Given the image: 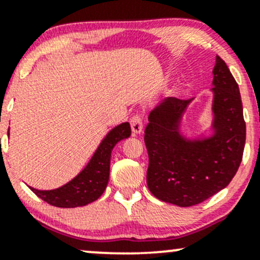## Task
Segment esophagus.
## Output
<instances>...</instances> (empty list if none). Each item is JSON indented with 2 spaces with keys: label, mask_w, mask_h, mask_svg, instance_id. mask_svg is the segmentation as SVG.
<instances>
[{
  "label": "esophagus",
  "mask_w": 260,
  "mask_h": 260,
  "mask_svg": "<svg viewBox=\"0 0 260 260\" xmlns=\"http://www.w3.org/2000/svg\"><path fill=\"white\" fill-rule=\"evenodd\" d=\"M131 125V131H133V135H140L144 129V124H142V116L141 115H134L130 120Z\"/></svg>",
  "instance_id": "1"
}]
</instances>
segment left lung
<instances>
[{"instance_id": "1", "label": "left lung", "mask_w": 260, "mask_h": 260, "mask_svg": "<svg viewBox=\"0 0 260 260\" xmlns=\"http://www.w3.org/2000/svg\"><path fill=\"white\" fill-rule=\"evenodd\" d=\"M211 89V125L198 135L183 130L192 100L166 98L149 115L145 145L147 186L164 202L191 207L230 185L242 162L245 122L241 93L224 60L217 55Z\"/></svg>"}]
</instances>
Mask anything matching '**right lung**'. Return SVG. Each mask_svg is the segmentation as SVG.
<instances>
[{
    "label": "right lung",
    "instance_id": "add662e5",
    "mask_svg": "<svg viewBox=\"0 0 260 260\" xmlns=\"http://www.w3.org/2000/svg\"><path fill=\"white\" fill-rule=\"evenodd\" d=\"M131 135L129 122L111 129L100 141L89 162L75 177L63 186L53 189L29 188L49 205L60 208L83 207L94 202L104 193L110 175V157L114 146ZM10 136V129H8Z\"/></svg>",
    "mask_w": 260,
    "mask_h": 260
}]
</instances>
